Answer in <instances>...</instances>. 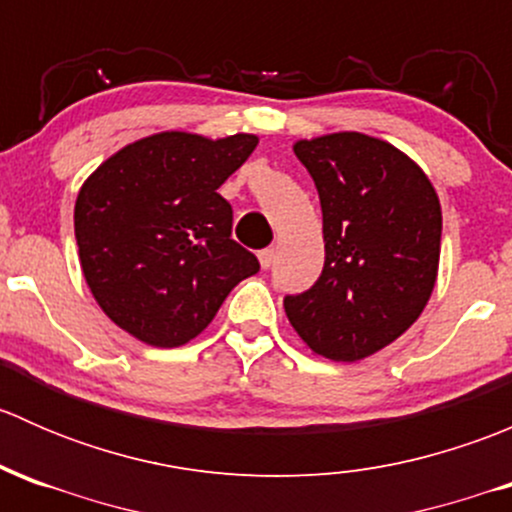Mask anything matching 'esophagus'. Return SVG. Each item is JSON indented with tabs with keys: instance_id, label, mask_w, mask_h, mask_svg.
Masks as SVG:
<instances>
[{
	"instance_id": "obj_1",
	"label": "esophagus",
	"mask_w": 512,
	"mask_h": 512,
	"mask_svg": "<svg viewBox=\"0 0 512 512\" xmlns=\"http://www.w3.org/2000/svg\"><path fill=\"white\" fill-rule=\"evenodd\" d=\"M257 260H260L262 270H270L272 262H275V250H260L257 252Z\"/></svg>"
}]
</instances>
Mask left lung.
<instances>
[{"instance_id":"left-lung-1","label":"left lung","mask_w":512,"mask_h":512,"mask_svg":"<svg viewBox=\"0 0 512 512\" xmlns=\"http://www.w3.org/2000/svg\"><path fill=\"white\" fill-rule=\"evenodd\" d=\"M322 203L324 270L287 294L294 332L314 354L359 361L399 339L426 307L441 257V203L409 156L344 131L294 143Z\"/></svg>"}]
</instances>
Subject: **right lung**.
Masks as SVG:
<instances>
[{
    "mask_svg": "<svg viewBox=\"0 0 512 512\" xmlns=\"http://www.w3.org/2000/svg\"><path fill=\"white\" fill-rule=\"evenodd\" d=\"M255 146L252 133H156L113 153L81 185V270L111 322L151 347H180L260 270L232 240V208L218 193Z\"/></svg>",
    "mask_w": 512,
    "mask_h": 512,
    "instance_id": "right-lung-1",
    "label": "right lung"
}]
</instances>
